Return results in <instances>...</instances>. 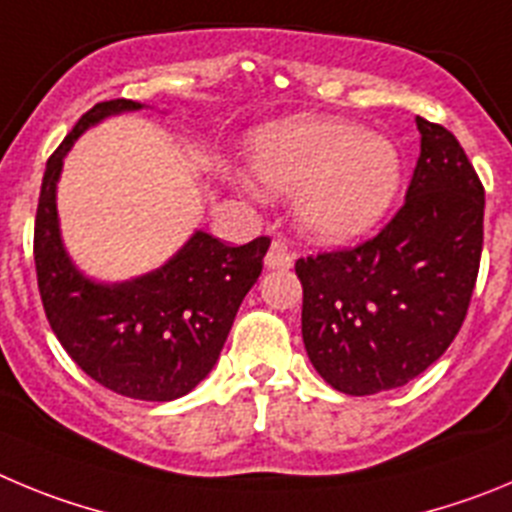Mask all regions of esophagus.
I'll list each match as a JSON object with an SVG mask.
<instances>
[{
	"label": "esophagus",
	"instance_id": "obj_1",
	"mask_svg": "<svg viewBox=\"0 0 512 512\" xmlns=\"http://www.w3.org/2000/svg\"><path fill=\"white\" fill-rule=\"evenodd\" d=\"M293 257H296L293 255V247L285 239H273V245H270L265 255V265L270 270H288L293 265Z\"/></svg>",
	"mask_w": 512,
	"mask_h": 512
}]
</instances>
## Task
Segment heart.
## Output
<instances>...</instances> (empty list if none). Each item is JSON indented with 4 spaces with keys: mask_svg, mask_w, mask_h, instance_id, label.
Returning a JSON list of instances; mask_svg holds the SVG:
<instances>
[{
    "mask_svg": "<svg viewBox=\"0 0 512 512\" xmlns=\"http://www.w3.org/2000/svg\"><path fill=\"white\" fill-rule=\"evenodd\" d=\"M252 168L280 196L298 193V219L319 242H347L388 214L403 183L390 137L336 117H296L252 140Z\"/></svg>",
    "mask_w": 512,
    "mask_h": 512,
    "instance_id": "heart-1",
    "label": "heart"
}]
</instances>
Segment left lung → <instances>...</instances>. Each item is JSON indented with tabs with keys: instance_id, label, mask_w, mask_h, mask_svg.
Returning <instances> with one entry per match:
<instances>
[{
	"instance_id": "8db88e82",
	"label": "left lung",
	"mask_w": 512,
	"mask_h": 512,
	"mask_svg": "<svg viewBox=\"0 0 512 512\" xmlns=\"http://www.w3.org/2000/svg\"><path fill=\"white\" fill-rule=\"evenodd\" d=\"M416 124L421 155L393 219L359 245L296 260L303 344L339 393L411 382L449 349L472 301L485 188L457 137Z\"/></svg>"
}]
</instances>
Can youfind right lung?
Returning a JSON list of instances; mask_svg holds the SVG:
<instances>
[{
    "instance_id": "right-lung-1",
    "label": "right lung",
    "mask_w": 512,
    "mask_h": 512,
    "mask_svg": "<svg viewBox=\"0 0 512 512\" xmlns=\"http://www.w3.org/2000/svg\"><path fill=\"white\" fill-rule=\"evenodd\" d=\"M140 107L132 99L101 101L50 155L32 252L45 316L68 357L112 393L165 403L191 393L216 365L239 303L260 278L270 239L229 247L196 232L173 260L130 283L101 285L78 273L55 211L63 158L91 124Z\"/></svg>"
}]
</instances>
